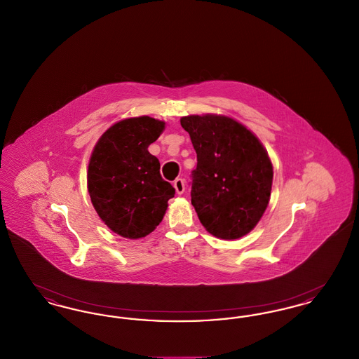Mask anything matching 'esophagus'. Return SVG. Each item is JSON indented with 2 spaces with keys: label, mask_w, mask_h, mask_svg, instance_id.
I'll use <instances>...</instances> for the list:
<instances>
[{
  "label": "esophagus",
  "mask_w": 359,
  "mask_h": 359,
  "mask_svg": "<svg viewBox=\"0 0 359 359\" xmlns=\"http://www.w3.org/2000/svg\"><path fill=\"white\" fill-rule=\"evenodd\" d=\"M173 187L176 189V192L180 195V194H183L184 192V180L183 179H176L175 182H173Z\"/></svg>",
  "instance_id": "esophagus-1"
}]
</instances>
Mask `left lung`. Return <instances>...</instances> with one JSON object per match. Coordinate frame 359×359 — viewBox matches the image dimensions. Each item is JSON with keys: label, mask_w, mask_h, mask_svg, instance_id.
<instances>
[{"label": "left lung", "mask_w": 359, "mask_h": 359, "mask_svg": "<svg viewBox=\"0 0 359 359\" xmlns=\"http://www.w3.org/2000/svg\"><path fill=\"white\" fill-rule=\"evenodd\" d=\"M196 152L191 203L205 230L237 239L255 229L265 212L273 167L262 144L242 123L224 116L180 120Z\"/></svg>", "instance_id": "obj_1"}]
</instances>
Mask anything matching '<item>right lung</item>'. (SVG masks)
I'll use <instances>...</instances> for the list:
<instances>
[{
	"mask_svg": "<svg viewBox=\"0 0 359 359\" xmlns=\"http://www.w3.org/2000/svg\"><path fill=\"white\" fill-rule=\"evenodd\" d=\"M164 122L142 116L109 128L88 163L87 186L104 224L125 238H142L161 222L175 188L160 175L158 158L148 147Z\"/></svg>",
	"mask_w": 359,
	"mask_h": 359,
	"instance_id": "right-lung-1",
	"label": "right lung"
}]
</instances>
